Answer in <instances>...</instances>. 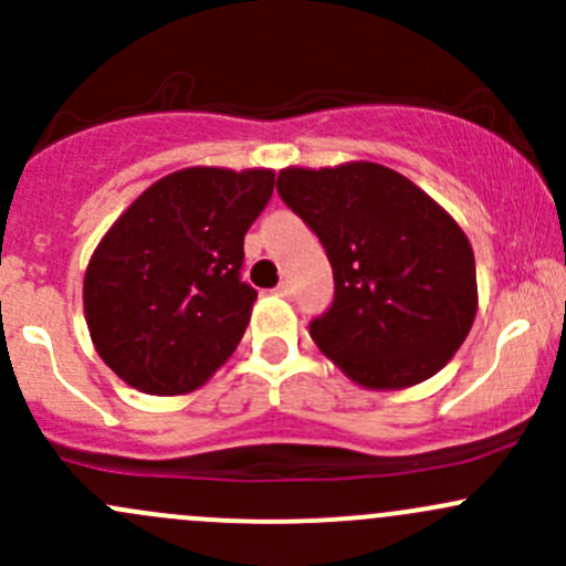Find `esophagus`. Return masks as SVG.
I'll use <instances>...</instances> for the list:
<instances>
[{
	"mask_svg": "<svg viewBox=\"0 0 566 566\" xmlns=\"http://www.w3.org/2000/svg\"><path fill=\"white\" fill-rule=\"evenodd\" d=\"M276 295H284V298H290V295H293V282H279L276 284Z\"/></svg>",
	"mask_w": 566,
	"mask_h": 566,
	"instance_id": "34e87169",
	"label": "esophagus"
}]
</instances>
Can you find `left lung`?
Listing matches in <instances>:
<instances>
[{
  "label": "left lung",
  "mask_w": 566,
  "mask_h": 566,
  "mask_svg": "<svg viewBox=\"0 0 566 566\" xmlns=\"http://www.w3.org/2000/svg\"><path fill=\"white\" fill-rule=\"evenodd\" d=\"M276 191L334 268V301L310 323L319 350L367 389H405L447 367L476 317V262L458 221L369 161L282 169Z\"/></svg>",
  "instance_id": "left-lung-1"
}]
</instances>
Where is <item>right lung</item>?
<instances>
[{"mask_svg":"<svg viewBox=\"0 0 566 566\" xmlns=\"http://www.w3.org/2000/svg\"><path fill=\"white\" fill-rule=\"evenodd\" d=\"M271 193V169H180L114 221L87 265L84 315L125 384L186 394L232 356L256 301L243 235Z\"/></svg>","mask_w":566,"mask_h":566,"instance_id":"obj_1","label":"right lung"}]
</instances>
